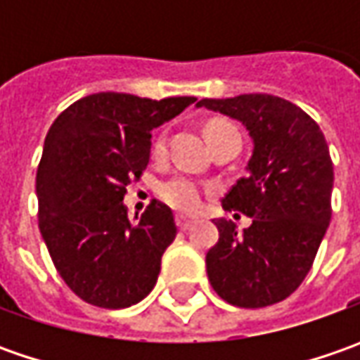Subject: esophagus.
I'll return each mask as SVG.
<instances>
[{
  "instance_id": "1",
  "label": "esophagus",
  "mask_w": 360,
  "mask_h": 360,
  "mask_svg": "<svg viewBox=\"0 0 360 360\" xmlns=\"http://www.w3.org/2000/svg\"><path fill=\"white\" fill-rule=\"evenodd\" d=\"M176 224H178V229L180 230H188L192 224H194V218H190V216H176Z\"/></svg>"
}]
</instances>
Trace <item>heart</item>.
I'll list each match as a JSON object with an SVG mask.
<instances>
[{
    "mask_svg": "<svg viewBox=\"0 0 360 360\" xmlns=\"http://www.w3.org/2000/svg\"><path fill=\"white\" fill-rule=\"evenodd\" d=\"M204 134H206L208 144H212V142H216V140L222 138V136L238 134V131L234 130V126L229 124V122L214 120V122H208V124H206ZM152 152H154V156H164V154H166V136H160L158 140L154 142ZM202 194H204V188H202L196 180L188 178V176H174L170 180H166V182L162 184V188H160V196L168 202L172 208L182 210V212H192V210H196L202 204Z\"/></svg>",
    "mask_w": 360,
    "mask_h": 360,
    "instance_id": "obj_1",
    "label": "heart"
}]
</instances>
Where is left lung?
<instances>
[{
    "label": "left lung",
    "instance_id": "8db88e82",
    "mask_svg": "<svg viewBox=\"0 0 360 360\" xmlns=\"http://www.w3.org/2000/svg\"><path fill=\"white\" fill-rule=\"evenodd\" d=\"M238 120L252 140V156L222 198L224 210L250 216L242 232L218 218L220 238L206 255L216 295L242 309H262L297 290L309 274L330 222L333 162L319 124L298 105L270 94L200 100Z\"/></svg>",
    "mask_w": 360,
    "mask_h": 360
}]
</instances>
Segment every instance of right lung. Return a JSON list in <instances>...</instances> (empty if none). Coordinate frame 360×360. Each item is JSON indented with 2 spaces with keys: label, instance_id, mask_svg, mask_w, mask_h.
I'll return each mask as SVG.
<instances>
[{
  "label": "right lung",
  "instance_id": "obj_1",
  "mask_svg": "<svg viewBox=\"0 0 360 360\" xmlns=\"http://www.w3.org/2000/svg\"><path fill=\"white\" fill-rule=\"evenodd\" d=\"M194 102L100 91L49 128L35 178L39 232L60 276L94 307H131L158 281L176 238L172 210L154 200L130 218L124 196L150 162L152 130Z\"/></svg>",
  "mask_w": 360,
  "mask_h": 360
}]
</instances>
